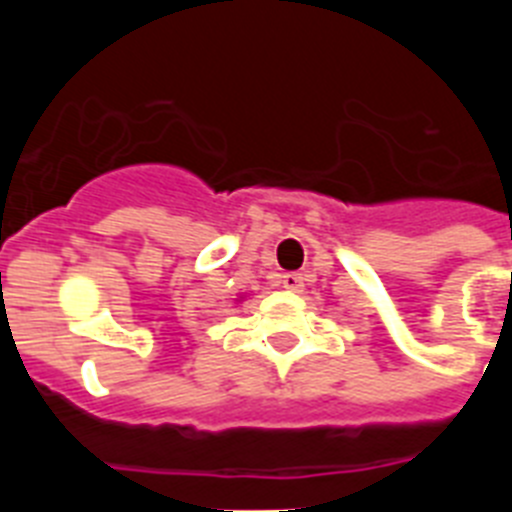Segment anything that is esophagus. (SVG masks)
Returning <instances> with one entry per match:
<instances>
[{
	"instance_id": "obj_1",
	"label": "esophagus",
	"mask_w": 512,
	"mask_h": 512,
	"mask_svg": "<svg viewBox=\"0 0 512 512\" xmlns=\"http://www.w3.org/2000/svg\"><path fill=\"white\" fill-rule=\"evenodd\" d=\"M282 284L287 292H302V287H305V277L297 274V271H287V274L282 277Z\"/></svg>"
}]
</instances>
